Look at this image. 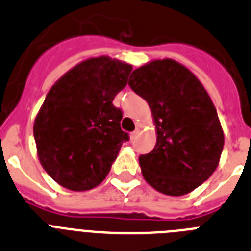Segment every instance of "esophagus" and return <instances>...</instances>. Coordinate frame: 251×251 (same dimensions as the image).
<instances>
[{
	"instance_id": "34e87169",
	"label": "esophagus",
	"mask_w": 251,
	"mask_h": 251,
	"mask_svg": "<svg viewBox=\"0 0 251 251\" xmlns=\"http://www.w3.org/2000/svg\"><path fill=\"white\" fill-rule=\"evenodd\" d=\"M138 135H139V128H136L135 131H132L131 134H130V139H131V140H135V139L138 138Z\"/></svg>"
}]
</instances>
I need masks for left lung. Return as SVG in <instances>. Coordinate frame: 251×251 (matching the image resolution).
<instances>
[{
  "mask_svg": "<svg viewBox=\"0 0 251 251\" xmlns=\"http://www.w3.org/2000/svg\"><path fill=\"white\" fill-rule=\"evenodd\" d=\"M128 86L149 103L155 120V148L139 156L145 180L168 196L201 186L224 149L216 108L201 82L176 60L163 59L135 69Z\"/></svg>",
  "mask_w": 251,
  "mask_h": 251,
  "instance_id": "8db88e82",
  "label": "left lung"
}]
</instances>
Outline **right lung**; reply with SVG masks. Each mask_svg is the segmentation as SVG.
Instances as JSON below:
<instances>
[{
  "label": "right lung",
  "instance_id": "right-lung-1",
  "mask_svg": "<svg viewBox=\"0 0 251 251\" xmlns=\"http://www.w3.org/2000/svg\"><path fill=\"white\" fill-rule=\"evenodd\" d=\"M132 67L108 56L79 63L49 91L34 124L39 160L60 186L88 191L106 178L128 134L112 103Z\"/></svg>",
  "mask_w": 251,
  "mask_h": 251
}]
</instances>
